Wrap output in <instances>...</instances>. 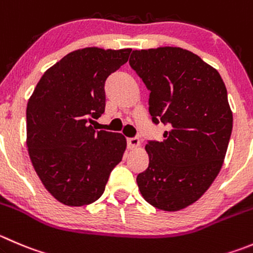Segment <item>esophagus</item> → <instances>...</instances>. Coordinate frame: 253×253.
<instances>
[{
	"label": "esophagus",
	"instance_id": "esophagus-1",
	"mask_svg": "<svg viewBox=\"0 0 253 253\" xmlns=\"http://www.w3.org/2000/svg\"><path fill=\"white\" fill-rule=\"evenodd\" d=\"M127 144H128V148L133 149V148H138L141 142L137 137H133V138H127Z\"/></svg>",
	"mask_w": 253,
	"mask_h": 253
}]
</instances>
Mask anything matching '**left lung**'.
<instances>
[{"instance_id": "8db88e82", "label": "left lung", "mask_w": 253, "mask_h": 253, "mask_svg": "<svg viewBox=\"0 0 253 253\" xmlns=\"http://www.w3.org/2000/svg\"><path fill=\"white\" fill-rule=\"evenodd\" d=\"M129 65L151 91L153 122L169 126L163 141L147 143L138 189L157 209L178 211L200 199L224 163L232 131L226 86L215 68L179 46L133 50Z\"/></svg>"}]
</instances>
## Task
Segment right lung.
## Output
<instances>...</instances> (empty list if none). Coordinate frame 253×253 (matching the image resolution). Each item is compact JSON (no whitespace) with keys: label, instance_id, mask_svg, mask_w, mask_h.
I'll return each instance as SVG.
<instances>
[{"label":"right lung","instance_id":"add662e5","mask_svg":"<svg viewBox=\"0 0 253 253\" xmlns=\"http://www.w3.org/2000/svg\"><path fill=\"white\" fill-rule=\"evenodd\" d=\"M131 48L87 46L49 68L27 104V147L44 188L61 204L84 207L102 195L127 142L91 126L105 112V82Z\"/></svg>","mask_w":253,"mask_h":253}]
</instances>
